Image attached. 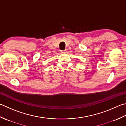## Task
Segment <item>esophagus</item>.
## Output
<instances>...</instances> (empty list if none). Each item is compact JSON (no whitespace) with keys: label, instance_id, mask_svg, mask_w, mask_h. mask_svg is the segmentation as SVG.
<instances>
[{"label":"esophagus","instance_id":"1","mask_svg":"<svg viewBox=\"0 0 126 126\" xmlns=\"http://www.w3.org/2000/svg\"><path fill=\"white\" fill-rule=\"evenodd\" d=\"M61 52L62 53H65L66 52V50H61Z\"/></svg>","mask_w":126,"mask_h":126}]
</instances>
